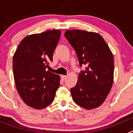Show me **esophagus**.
Returning <instances> with one entry per match:
<instances>
[{
	"label": "esophagus",
	"instance_id": "1",
	"mask_svg": "<svg viewBox=\"0 0 133 133\" xmlns=\"http://www.w3.org/2000/svg\"><path fill=\"white\" fill-rule=\"evenodd\" d=\"M66 75H61V78H62L63 81H64V80L66 79Z\"/></svg>",
	"mask_w": 133,
	"mask_h": 133
}]
</instances>
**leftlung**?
Wrapping results in <instances>:
<instances>
[{
  "label": "left lung",
  "instance_id": "1",
  "mask_svg": "<svg viewBox=\"0 0 133 133\" xmlns=\"http://www.w3.org/2000/svg\"><path fill=\"white\" fill-rule=\"evenodd\" d=\"M64 36L77 52L81 66H87L78 75L76 86L70 89L72 99L87 110L96 109L104 103L112 88L113 55L97 32L67 30Z\"/></svg>",
  "mask_w": 133,
  "mask_h": 133
}]
</instances>
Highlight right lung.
<instances>
[{"label": "right lung", "instance_id": "add662e5", "mask_svg": "<svg viewBox=\"0 0 133 133\" xmlns=\"http://www.w3.org/2000/svg\"><path fill=\"white\" fill-rule=\"evenodd\" d=\"M60 30L28 35L13 56V75L16 90L24 103L43 109L52 103L61 77L46 70L60 39Z\"/></svg>", "mask_w": 133, "mask_h": 133}]
</instances>
